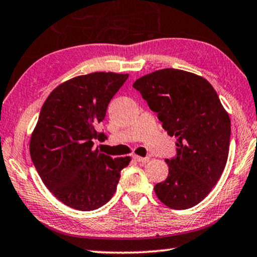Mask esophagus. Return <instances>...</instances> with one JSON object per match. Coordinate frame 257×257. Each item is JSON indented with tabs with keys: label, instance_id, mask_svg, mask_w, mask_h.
<instances>
[{
	"label": "esophagus",
	"instance_id": "esophagus-1",
	"mask_svg": "<svg viewBox=\"0 0 257 257\" xmlns=\"http://www.w3.org/2000/svg\"><path fill=\"white\" fill-rule=\"evenodd\" d=\"M133 158L135 159L137 162H141V164H145V162L149 161V158H143V157H140V156H134Z\"/></svg>",
	"mask_w": 257,
	"mask_h": 257
}]
</instances>
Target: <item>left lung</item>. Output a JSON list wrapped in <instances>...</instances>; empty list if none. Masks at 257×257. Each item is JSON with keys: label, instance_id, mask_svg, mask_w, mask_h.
I'll use <instances>...</instances> for the list:
<instances>
[{"label": "left lung", "instance_id": "obj_1", "mask_svg": "<svg viewBox=\"0 0 257 257\" xmlns=\"http://www.w3.org/2000/svg\"><path fill=\"white\" fill-rule=\"evenodd\" d=\"M150 108L169 136L177 157L167 159L169 174L154 186L162 203L187 209L202 201L225 168L230 148V116L215 89L194 73L164 68L135 81Z\"/></svg>", "mask_w": 257, "mask_h": 257}]
</instances>
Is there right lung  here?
<instances>
[{
    "label": "right lung",
    "mask_w": 257,
    "mask_h": 257,
    "mask_svg": "<svg viewBox=\"0 0 257 257\" xmlns=\"http://www.w3.org/2000/svg\"><path fill=\"white\" fill-rule=\"evenodd\" d=\"M128 76L113 72L75 76L56 87L41 108L31 135L32 161L49 191L71 208L89 211L105 205L132 160L93 149V140H106L96 125Z\"/></svg>",
    "instance_id": "1"
}]
</instances>
